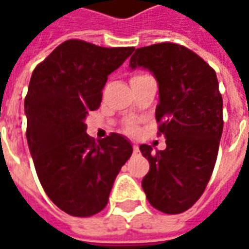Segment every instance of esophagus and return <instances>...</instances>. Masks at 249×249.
I'll return each mask as SVG.
<instances>
[{
  "mask_svg": "<svg viewBox=\"0 0 249 249\" xmlns=\"http://www.w3.org/2000/svg\"><path fill=\"white\" fill-rule=\"evenodd\" d=\"M133 152H135V153H139V152H140V149H139V146L136 145V144H133Z\"/></svg>",
  "mask_w": 249,
  "mask_h": 249,
  "instance_id": "34e87169",
  "label": "esophagus"
}]
</instances>
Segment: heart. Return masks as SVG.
Returning <instances> with one entry per match:
<instances>
[{
  "instance_id": "b5f03b06",
  "label": "heart",
  "mask_w": 249,
  "mask_h": 249,
  "mask_svg": "<svg viewBox=\"0 0 249 249\" xmlns=\"http://www.w3.org/2000/svg\"><path fill=\"white\" fill-rule=\"evenodd\" d=\"M144 76H146V74H142V73H139V74H135V76L132 77L130 80H136V78H141V77H144ZM128 130H129V132H135L136 128H135V126H133V125H130V126H128Z\"/></svg>"
}]
</instances>
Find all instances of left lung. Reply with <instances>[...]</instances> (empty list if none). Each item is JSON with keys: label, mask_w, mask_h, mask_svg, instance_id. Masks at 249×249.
Returning a JSON list of instances; mask_svg holds the SVG:
<instances>
[{"label": "left lung", "mask_w": 249, "mask_h": 249, "mask_svg": "<svg viewBox=\"0 0 249 249\" xmlns=\"http://www.w3.org/2000/svg\"><path fill=\"white\" fill-rule=\"evenodd\" d=\"M132 69L144 68L159 82L156 121L164 151L142 144L149 161L142 189L153 208L185 212L205 191L223 133V98L216 71L185 46L161 42L136 49Z\"/></svg>", "instance_id": "8db88e82"}]
</instances>
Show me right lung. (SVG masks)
I'll return each mask as SVG.
<instances>
[{"instance_id":"right-lung-1","label":"right lung","mask_w":249,"mask_h":249,"mask_svg":"<svg viewBox=\"0 0 249 249\" xmlns=\"http://www.w3.org/2000/svg\"><path fill=\"white\" fill-rule=\"evenodd\" d=\"M133 51L68 40L32 73L25 97L28 145L48 197L68 214L88 217L103 211L133 152L119 133L97 144L85 124L101 104L108 76Z\"/></svg>"}]
</instances>
